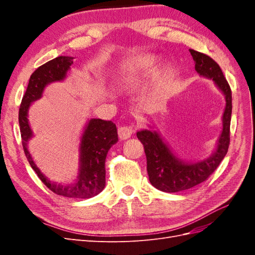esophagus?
<instances>
[{"instance_id": "34e87169", "label": "esophagus", "mask_w": 255, "mask_h": 255, "mask_svg": "<svg viewBox=\"0 0 255 255\" xmlns=\"http://www.w3.org/2000/svg\"><path fill=\"white\" fill-rule=\"evenodd\" d=\"M135 128L134 126H123V127H119L118 128V135L120 137V139H128V138L130 137L134 133Z\"/></svg>"}]
</instances>
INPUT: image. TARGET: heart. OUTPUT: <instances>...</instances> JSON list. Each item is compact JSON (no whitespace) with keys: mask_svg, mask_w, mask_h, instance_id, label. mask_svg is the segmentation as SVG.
<instances>
[{"mask_svg":"<svg viewBox=\"0 0 255 255\" xmlns=\"http://www.w3.org/2000/svg\"><path fill=\"white\" fill-rule=\"evenodd\" d=\"M155 57L152 55H141L134 58L128 66L125 68V70L122 71L121 78L125 82H128L136 78L137 75L140 73L148 71L155 64Z\"/></svg>","mask_w":255,"mask_h":255,"instance_id":"heart-1","label":"heart"}]
</instances>
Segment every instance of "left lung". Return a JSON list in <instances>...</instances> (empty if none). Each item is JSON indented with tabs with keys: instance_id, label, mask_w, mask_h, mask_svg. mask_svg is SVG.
<instances>
[{
	"instance_id": "obj_1",
	"label": "left lung",
	"mask_w": 255,
	"mask_h": 255,
	"mask_svg": "<svg viewBox=\"0 0 255 255\" xmlns=\"http://www.w3.org/2000/svg\"><path fill=\"white\" fill-rule=\"evenodd\" d=\"M195 60L196 71L215 81L226 96V110L223 113V128L219 137L217 150L213 155L196 164H184L176 158L160 136L152 130H140L138 139L143 144L146 157V171L154 187L165 192H177L197 186L206 181L217 169L228 153L230 144V125L232 115V91L219 65L208 55L189 50Z\"/></svg>"
}]
</instances>
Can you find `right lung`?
Masks as SVG:
<instances>
[{"instance_id":"right-lung-1","label":"right lung","mask_w":255,"mask_h":255,"mask_svg":"<svg viewBox=\"0 0 255 255\" xmlns=\"http://www.w3.org/2000/svg\"><path fill=\"white\" fill-rule=\"evenodd\" d=\"M73 58L58 56L43 64L32 73L19 109V126L23 150L30 167L41 182L54 194L67 198L88 199L100 194L105 187V159L111 146L118 141L116 125L112 121L91 119L85 129L81 143V170L74 185L64 186L52 183L45 177L30 156L27 141L33 133L27 121V111L30 103L42 95L43 88L49 83L64 80Z\"/></svg>"}]
</instances>
